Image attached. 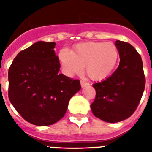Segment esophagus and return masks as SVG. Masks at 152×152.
<instances>
[{"label":"esophagus","instance_id":"34e87169","mask_svg":"<svg viewBox=\"0 0 152 152\" xmlns=\"http://www.w3.org/2000/svg\"><path fill=\"white\" fill-rule=\"evenodd\" d=\"M80 84H81L82 88H84V87H86V86L89 85V83H87V82H84V81H81L80 82Z\"/></svg>","mask_w":152,"mask_h":152}]
</instances>
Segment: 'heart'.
I'll return each instance as SVG.
<instances>
[{"label": "heart", "instance_id": "heart-1", "mask_svg": "<svg viewBox=\"0 0 152 152\" xmlns=\"http://www.w3.org/2000/svg\"><path fill=\"white\" fill-rule=\"evenodd\" d=\"M119 56V50L112 42L79 43L73 51L62 48L59 52L64 74L68 76L80 74L85 66L88 77L93 80L108 78L115 70Z\"/></svg>", "mask_w": 152, "mask_h": 152}]
</instances>
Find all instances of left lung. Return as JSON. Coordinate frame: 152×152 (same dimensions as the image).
<instances>
[{"label":"left lung","instance_id":"8db88e82","mask_svg":"<svg viewBox=\"0 0 152 152\" xmlns=\"http://www.w3.org/2000/svg\"><path fill=\"white\" fill-rule=\"evenodd\" d=\"M119 67L105 80L92 85L96 98L91 105L93 115L103 121L117 123L128 119L136 110L145 88L142 58L131 44L115 42Z\"/></svg>","mask_w":152,"mask_h":152}]
</instances>
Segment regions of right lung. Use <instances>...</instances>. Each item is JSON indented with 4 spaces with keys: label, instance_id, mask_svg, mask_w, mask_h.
I'll return each mask as SVG.
<instances>
[{
    "label": "right lung",
    "instance_id": "right-lung-1",
    "mask_svg": "<svg viewBox=\"0 0 152 152\" xmlns=\"http://www.w3.org/2000/svg\"><path fill=\"white\" fill-rule=\"evenodd\" d=\"M55 42H37L21 50L8 72V96L28 122L51 125L64 117L70 98L81 89L80 82L60 74Z\"/></svg>",
    "mask_w": 152,
    "mask_h": 152
}]
</instances>
